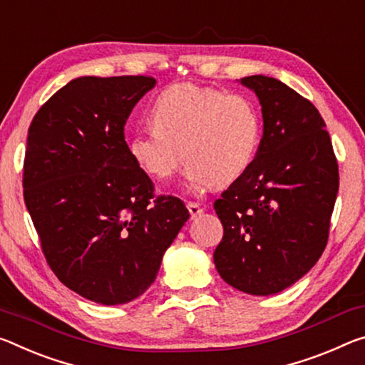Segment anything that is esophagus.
Returning a JSON list of instances; mask_svg holds the SVG:
<instances>
[{"label":"esophagus","mask_w":365,"mask_h":365,"mask_svg":"<svg viewBox=\"0 0 365 365\" xmlns=\"http://www.w3.org/2000/svg\"><path fill=\"white\" fill-rule=\"evenodd\" d=\"M187 207H188L190 214H192V217L200 216V214L203 212V207H201L200 203H195V201H190V203L187 205Z\"/></svg>","instance_id":"obj_1"}]
</instances>
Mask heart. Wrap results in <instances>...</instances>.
<instances>
[{"label":"heart","instance_id":"obj_1","mask_svg":"<svg viewBox=\"0 0 365 365\" xmlns=\"http://www.w3.org/2000/svg\"><path fill=\"white\" fill-rule=\"evenodd\" d=\"M154 126L136 130L128 151L141 169L167 180L188 159L185 177L201 190L244 177L258 154L262 115L240 94L178 83L165 88L151 107Z\"/></svg>","mask_w":365,"mask_h":365}]
</instances>
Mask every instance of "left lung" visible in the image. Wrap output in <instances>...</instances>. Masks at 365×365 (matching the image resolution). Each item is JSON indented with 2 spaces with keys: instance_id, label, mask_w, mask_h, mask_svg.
<instances>
[{
  "instance_id": "left-lung-1",
  "label": "left lung",
  "mask_w": 365,
  "mask_h": 365,
  "mask_svg": "<svg viewBox=\"0 0 365 365\" xmlns=\"http://www.w3.org/2000/svg\"><path fill=\"white\" fill-rule=\"evenodd\" d=\"M240 81L262 103L263 138L248 172L214 201L224 227L214 264L229 286L269 296L309 273L325 250L338 160L309 99L262 74Z\"/></svg>"
}]
</instances>
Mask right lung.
Masks as SVG:
<instances>
[{"instance_id": "add662e5", "label": "right lung", "mask_w": 365, "mask_h": 365, "mask_svg": "<svg viewBox=\"0 0 365 365\" xmlns=\"http://www.w3.org/2000/svg\"><path fill=\"white\" fill-rule=\"evenodd\" d=\"M151 76H84L38 108L27 135L24 201L48 266L63 284L103 305L153 284L162 255L190 217L154 183L125 141Z\"/></svg>"}]
</instances>
